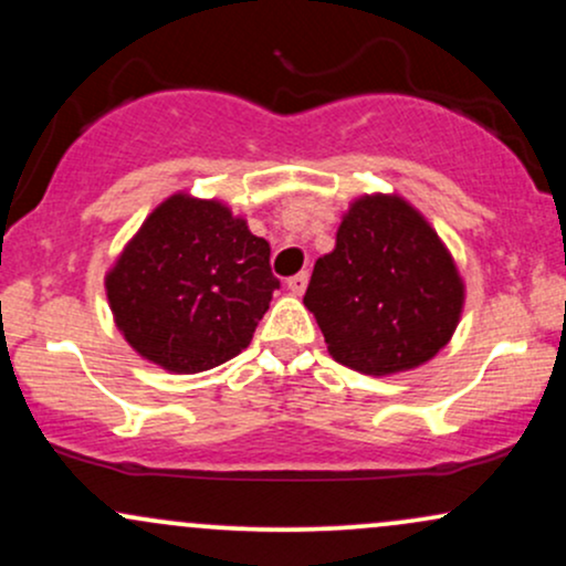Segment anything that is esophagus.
Segmentation results:
<instances>
[{"mask_svg":"<svg viewBox=\"0 0 566 566\" xmlns=\"http://www.w3.org/2000/svg\"><path fill=\"white\" fill-rule=\"evenodd\" d=\"M305 287H308V274H305V271L287 279V290L292 292V295H303Z\"/></svg>","mask_w":566,"mask_h":566,"instance_id":"obj_1","label":"esophagus"}]
</instances>
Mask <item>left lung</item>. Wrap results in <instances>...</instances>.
<instances>
[{"mask_svg": "<svg viewBox=\"0 0 566 566\" xmlns=\"http://www.w3.org/2000/svg\"><path fill=\"white\" fill-rule=\"evenodd\" d=\"M329 356L373 378L431 361L458 329L465 282L450 247L399 193H361L303 297Z\"/></svg>", "mask_w": 566, "mask_h": 566, "instance_id": "obj_1", "label": "left lung"}]
</instances>
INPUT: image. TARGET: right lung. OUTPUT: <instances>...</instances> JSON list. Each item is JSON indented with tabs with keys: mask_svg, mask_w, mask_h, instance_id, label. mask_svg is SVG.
Returning <instances> with one entry per match:
<instances>
[{
	"mask_svg": "<svg viewBox=\"0 0 566 566\" xmlns=\"http://www.w3.org/2000/svg\"><path fill=\"white\" fill-rule=\"evenodd\" d=\"M271 247L220 199L175 191L106 271V297L127 346L175 375L212 369L250 346L279 279Z\"/></svg>",
	"mask_w": 566,
	"mask_h": 566,
	"instance_id": "obj_1",
	"label": "right lung"
}]
</instances>
